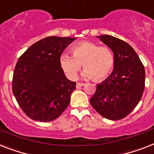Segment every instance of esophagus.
<instances>
[{"label":"esophagus","mask_w":154,"mask_h":154,"mask_svg":"<svg viewBox=\"0 0 154 154\" xmlns=\"http://www.w3.org/2000/svg\"><path fill=\"white\" fill-rule=\"evenodd\" d=\"M84 85H85V84L84 83H81V82H77V85H76V87L78 88H81V87H82V86H84Z\"/></svg>","instance_id":"1"}]
</instances>
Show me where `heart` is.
<instances>
[{"instance_id":"b5f03b06","label":"heart","mask_w":154,"mask_h":154,"mask_svg":"<svg viewBox=\"0 0 154 154\" xmlns=\"http://www.w3.org/2000/svg\"><path fill=\"white\" fill-rule=\"evenodd\" d=\"M69 55L63 54L60 57V65L67 77L71 80L77 78L83 64V76L87 79L103 81L108 77L115 66L113 51L107 46L89 41H83L71 48Z\"/></svg>"}]
</instances>
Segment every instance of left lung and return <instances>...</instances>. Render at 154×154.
Here are the masks:
<instances>
[{"mask_svg": "<svg viewBox=\"0 0 154 154\" xmlns=\"http://www.w3.org/2000/svg\"><path fill=\"white\" fill-rule=\"evenodd\" d=\"M98 38L114 52L115 66L112 74L97 85L90 103L104 118L119 120L139 103L145 89V68L127 42L108 35Z\"/></svg>", "mask_w": 154, "mask_h": 154, "instance_id": "obj_1", "label": "left lung"}]
</instances>
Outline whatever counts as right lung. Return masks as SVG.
Returning a JSON list of instances; mask_svg holds the SVG:
<instances>
[{"label": "right lung", "mask_w": 154, "mask_h": 154, "mask_svg": "<svg viewBox=\"0 0 154 154\" xmlns=\"http://www.w3.org/2000/svg\"><path fill=\"white\" fill-rule=\"evenodd\" d=\"M75 38L50 36L32 45L19 57L12 92L23 112L33 120L51 122L70 102L76 82L66 78L60 57Z\"/></svg>", "instance_id": "1"}]
</instances>
